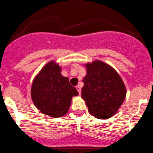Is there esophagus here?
Listing matches in <instances>:
<instances>
[{
	"label": "esophagus",
	"instance_id": "obj_1",
	"mask_svg": "<svg viewBox=\"0 0 153 153\" xmlns=\"http://www.w3.org/2000/svg\"><path fill=\"white\" fill-rule=\"evenodd\" d=\"M76 90H77V91H78L79 94H80V93H81V87H80V85H76Z\"/></svg>",
	"mask_w": 153,
	"mask_h": 153
}]
</instances>
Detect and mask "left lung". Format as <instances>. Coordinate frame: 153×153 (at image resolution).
<instances>
[{
  "label": "left lung",
  "mask_w": 153,
  "mask_h": 153,
  "mask_svg": "<svg viewBox=\"0 0 153 153\" xmlns=\"http://www.w3.org/2000/svg\"><path fill=\"white\" fill-rule=\"evenodd\" d=\"M86 75L83 79L81 97L88 113L99 119L111 118L118 112L126 97V87L117 71L101 60L84 64Z\"/></svg>",
  "instance_id": "8db88e82"
}]
</instances>
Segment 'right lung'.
Here are the masks:
<instances>
[{
  "instance_id": "1",
  "label": "right lung",
  "mask_w": 153,
  "mask_h": 153,
  "mask_svg": "<svg viewBox=\"0 0 153 153\" xmlns=\"http://www.w3.org/2000/svg\"><path fill=\"white\" fill-rule=\"evenodd\" d=\"M62 67L55 60L46 63L36 75L30 88V97L35 107L43 114L59 118L68 112L72 97L79 94L61 74Z\"/></svg>"
}]
</instances>
